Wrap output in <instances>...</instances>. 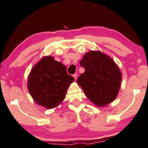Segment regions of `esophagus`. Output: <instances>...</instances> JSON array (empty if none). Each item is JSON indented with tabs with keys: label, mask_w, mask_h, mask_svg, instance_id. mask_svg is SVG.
I'll return each mask as SVG.
<instances>
[{
	"label": "esophagus",
	"mask_w": 148,
	"mask_h": 148,
	"mask_svg": "<svg viewBox=\"0 0 148 148\" xmlns=\"http://www.w3.org/2000/svg\"><path fill=\"white\" fill-rule=\"evenodd\" d=\"M73 77H74V79H77V73H75L74 75H73Z\"/></svg>",
	"instance_id": "1"
}]
</instances>
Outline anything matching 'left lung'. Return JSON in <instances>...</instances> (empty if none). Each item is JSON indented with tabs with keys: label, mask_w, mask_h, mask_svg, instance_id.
I'll return each mask as SVG.
<instances>
[{
	"label": "left lung",
	"mask_w": 148,
	"mask_h": 148,
	"mask_svg": "<svg viewBox=\"0 0 148 148\" xmlns=\"http://www.w3.org/2000/svg\"><path fill=\"white\" fill-rule=\"evenodd\" d=\"M80 65L85 72L77 82L86 97L98 107H104L116 99L122 82V73L114 60L101 51H89Z\"/></svg>",
	"instance_id": "8db88e82"
}]
</instances>
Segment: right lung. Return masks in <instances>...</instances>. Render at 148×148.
I'll list each match as a JSON object with an SVG mask.
<instances>
[{
  "mask_svg": "<svg viewBox=\"0 0 148 148\" xmlns=\"http://www.w3.org/2000/svg\"><path fill=\"white\" fill-rule=\"evenodd\" d=\"M75 81L67 74L66 67L50 56H43L30 71L27 87L32 99L46 109L62 103L68 88Z\"/></svg>",
  "mask_w": 148,
  "mask_h": 148,
  "instance_id": "1",
  "label": "right lung"
}]
</instances>
